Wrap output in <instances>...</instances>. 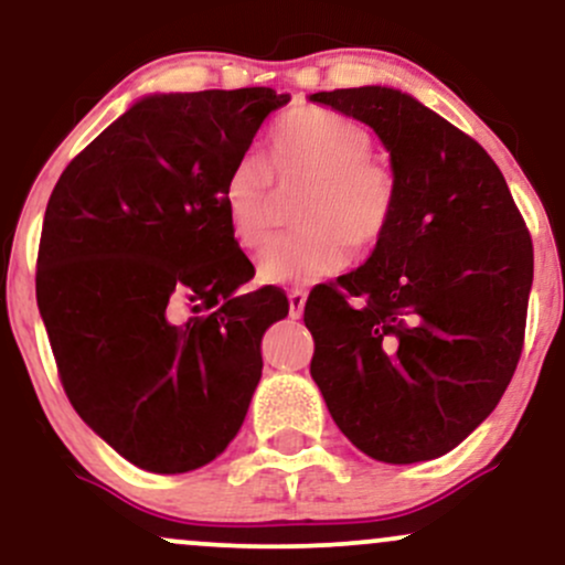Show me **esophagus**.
<instances>
[{
  "label": "esophagus",
  "mask_w": 565,
  "mask_h": 565,
  "mask_svg": "<svg viewBox=\"0 0 565 565\" xmlns=\"http://www.w3.org/2000/svg\"><path fill=\"white\" fill-rule=\"evenodd\" d=\"M287 297H289V316H291V319H300L302 310H305V300H308V295H305L302 289H291Z\"/></svg>",
  "instance_id": "esophagus-1"
}]
</instances>
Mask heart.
I'll list each match as a JSON object with an SVG mask.
<instances>
[{
    "label": "heart",
    "instance_id": "b5f03b06",
    "mask_svg": "<svg viewBox=\"0 0 565 565\" xmlns=\"http://www.w3.org/2000/svg\"><path fill=\"white\" fill-rule=\"evenodd\" d=\"M372 132L332 108H297L278 121L268 161L244 157L223 183V210L233 242L257 249L274 220L276 185L305 188L297 206L300 231L276 236L257 257L268 284H313L337 274L355 252L374 249L391 228L398 180L372 157Z\"/></svg>",
    "mask_w": 565,
    "mask_h": 565
}]
</instances>
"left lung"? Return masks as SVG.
I'll return each instance as SVG.
<instances>
[{
    "label": "left lung",
    "mask_w": 565,
    "mask_h": 565,
    "mask_svg": "<svg viewBox=\"0 0 565 565\" xmlns=\"http://www.w3.org/2000/svg\"><path fill=\"white\" fill-rule=\"evenodd\" d=\"M391 151L398 204L353 274L310 291V374L369 457L412 465L451 451L494 412L526 334L534 246L494 159L391 87L316 93Z\"/></svg>",
    "instance_id": "left-lung-1"
}]
</instances>
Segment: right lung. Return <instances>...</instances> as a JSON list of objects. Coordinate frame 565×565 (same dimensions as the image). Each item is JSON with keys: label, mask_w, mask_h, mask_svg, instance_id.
Masks as SVG:
<instances>
[{"label": "right lung", "mask_w": 565, "mask_h": 565, "mask_svg": "<svg viewBox=\"0 0 565 565\" xmlns=\"http://www.w3.org/2000/svg\"><path fill=\"white\" fill-rule=\"evenodd\" d=\"M289 95H151L71 159L44 212L36 302L71 406L148 472L212 462L242 427L260 340L289 310L233 242L225 174ZM194 316L177 321V310Z\"/></svg>", "instance_id": "1"}]
</instances>
